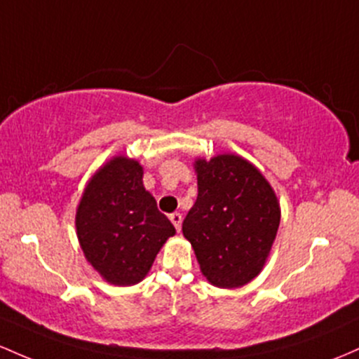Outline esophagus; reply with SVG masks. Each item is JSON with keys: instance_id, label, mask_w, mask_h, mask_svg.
Instances as JSON below:
<instances>
[{"instance_id": "obj_1", "label": "esophagus", "mask_w": 359, "mask_h": 359, "mask_svg": "<svg viewBox=\"0 0 359 359\" xmlns=\"http://www.w3.org/2000/svg\"><path fill=\"white\" fill-rule=\"evenodd\" d=\"M169 219H171V222L176 227V231L180 232L181 231V222H183V217H181V213H178V212L171 213V215H169Z\"/></svg>"}]
</instances>
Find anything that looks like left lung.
<instances>
[{
    "mask_svg": "<svg viewBox=\"0 0 359 359\" xmlns=\"http://www.w3.org/2000/svg\"><path fill=\"white\" fill-rule=\"evenodd\" d=\"M198 196L183 220V236L195 249L212 285L237 288L266 263L280 225V205L251 163L233 154L195 163Z\"/></svg>",
    "mask_w": 359,
    "mask_h": 359,
    "instance_id": "1",
    "label": "left lung"
}]
</instances>
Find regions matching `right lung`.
<instances>
[{
    "instance_id": "add662e5",
    "label": "right lung",
    "mask_w": 359,
    "mask_h": 359,
    "mask_svg": "<svg viewBox=\"0 0 359 359\" xmlns=\"http://www.w3.org/2000/svg\"><path fill=\"white\" fill-rule=\"evenodd\" d=\"M84 256L104 280L135 285L147 275L175 225L159 212L134 159L114 158L93 176L76 213Z\"/></svg>"
}]
</instances>
